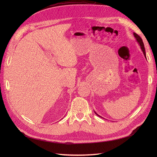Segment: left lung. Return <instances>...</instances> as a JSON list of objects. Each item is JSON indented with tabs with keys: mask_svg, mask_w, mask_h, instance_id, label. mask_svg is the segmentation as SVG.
Masks as SVG:
<instances>
[{
	"mask_svg": "<svg viewBox=\"0 0 157 157\" xmlns=\"http://www.w3.org/2000/svg\"><path fill=\"white\" fill-rule=\"evenodd\" d=\"M134 37L136 38V40L137 42L139 44V45H140V48H141L142 52H143V53H144V54L145 58H146V53H145V47H144V44L143 40H142L141 38L138 35L136 34V33H134ZM146 59H147V58H146ZM94 113H96V115H97L98 116H99V117H101V116H99V115H98V114L96 113L95 111H94Z\"/></svg>",
	"mask_w": 157,
	"mask_h": 157,
	"instance_id": "left-lung-1",
	"label": "left lung"
}]
</instances>
